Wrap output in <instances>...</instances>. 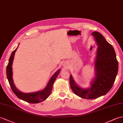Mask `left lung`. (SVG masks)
I'll return each mask as SVG.
<instances>
[{
	"instance_id": "obj_1",
	"label": "left lung",
	"mask_w": 123,
	"mask_h": 123,
	"mask_svg": "<svg viewBox=\"0 0 123 123\" xmlns=\"http://www.w3.org/2000/svg\"><path fill=\"white\" fill-rule=\"evenodd\" d=\"M91 35L95 38L98 47L94 62L95 75L90 86L87 88L80 87L71 74L69 80L75 95L87 99L97 98L106 95L113 86L118 70V63L113 47L100 33L93 32Z\"/></svg>"
}]
</instances>
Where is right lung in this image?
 I'll return each instance as SVG.
<instances>
[{"mask_svg": "<svg viewBox=\"0 0 123 123\" xmlns=\"http://www.w3.org/2000/svg\"><path fill=\"white\" fill-rule=\"evenodd\" d=\"M18 46L19 45H18L17 48L12 52L11 55L9 57L8 64L6 68L7 77L10 86L12 89V92L20 99H22L23 100L31 104H37L41 103V102L45 100L50 95L52 90V88H53V83L55 80L56 79L57 75L59 74L60 71H61V69L57 70L54 73V74L51 77V79L49 81L45 88L43 89V90L30 93H24L22 92L16 87L14 83V80L12 79V65L14 58L15 53L17 50Z\"/></svg>", "mask_w": 123, "mask_h": 123, "instance_id": "obj_1", "label": "right lung"}]
</instances>
